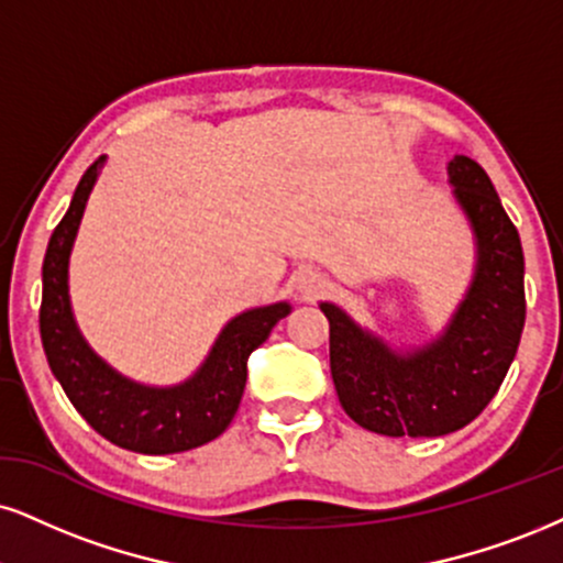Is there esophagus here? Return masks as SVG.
Returning <instances> with one entry per match:
<instances>
[{"label": "esophagus", "instance_id": "obj_1", "mask_svg": "<svg viewBox=\"0 0 563 563\" xmlns=\"http://www.w3.org/2000/svg\"><path fill=\"white\" fill-rule=\"evenodd\" d=\"M300 292L305 295V297H318L321 292H325V289H329V282H325V276H321V274H316V271H308V274H302L300 276Z\"/></svg>", "mask_w": 563, "mask_h": 563}]
</instances>
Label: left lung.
Returning a JSON list of instances; mask_svg holds the SVG:
<instances>
[{"instance_id": "1", "label": "left lung", "mask_w": 563, "mask_h": 563, "mask_svg": "<svg viewBox=\"0 0 563 563\" xmlns=\"http://www.w3.org/2000/svg\"><path fill=\"white\" fill-rule=\"evenodd\" d=\"M454 196L475 232L477 266L441 339L394 352L336 305L329 318V357L339 401L357 426L391 439H435L473 422L496 397L525 329V255L490 177L473 158L449 164Z\"/></svg>"}]
</instances>
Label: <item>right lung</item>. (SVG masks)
<instances>
[{
  "instance_id": "add662e5",
  "label": "right lung",
  "mask_w": 563,
  "mask_h": 563,
  "mask_svg": "<svg viewBox=\"0 0 563 563\" xmlns=\"http://www.w3.org/2000/svg\"><path fill=\"white\" fill-rule=\"evenodd\" d=\"M101 162L103 156L80 177L44 255L38 325L48 367L88 426L117 446L137 454H177L203 446L232 422L245 391L247 357L289 313V305L255 308L229 321L200 371L179 386L151 388L114 373L80 336L67 295L69 250Z\"/></svg>"
}]
</instances>
